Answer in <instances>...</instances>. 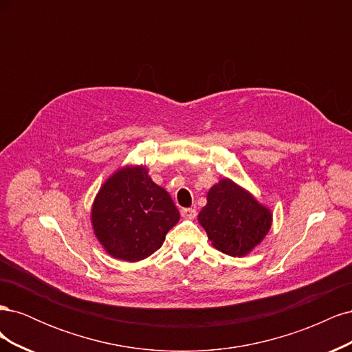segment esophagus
Masks as SVG:
<instances>
[{"label":"esophagus","mask_w":352,"mask_h":352,"mask_svg":"<svg viewBox=\"0 0 352 352\" xmlns=\"http://www.w3.org/2000/svg\"><path fill=\"white\" fill-rule=\"evenodd\" d=\"M180 214L185 219H194L197 216V211L194 208H182L180 210Z\"/></svg>","instance_id":"34e87169"}]
</instances>
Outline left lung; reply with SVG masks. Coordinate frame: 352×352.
<instances>
[{
	"label": "left lung",
	"instance_id": "8db88e82",
	"mask_svg": "<svg viewBox=\"0 0 352 352\" xmlns=\"http://www.w3.org/2000/svg\"><path fill=\"white\" fill-rule=\"evenodd\" d=\"M198 223L216 250L230 257H245L269 233L273 214L250 190L223 177L207 192Z\"/></svg>",
	"mask_w": 352,
	"mask_h": 352
}]
</instances>
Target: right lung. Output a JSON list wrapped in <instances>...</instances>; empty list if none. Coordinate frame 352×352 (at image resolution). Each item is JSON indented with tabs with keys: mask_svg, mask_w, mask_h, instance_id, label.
Listing matches in <instances>:
<instances>
[{
	"mask_svg": "<svg viewBox=\"0 0 352 352\" xmlns=\"http://www.w3.org/2000/svg\"><path fill=\"white\" fill-rule=\"evenodd\" d=\"M180 214L144 164H126L105 179L91 208L95 238L113 258L136 263L162 247Z\"/></svg>",
	"mask_w": 352,
	"mask_h": 352,
	"instance_id": "obj_1",
	"label": "right lung"
}]
</instances>
